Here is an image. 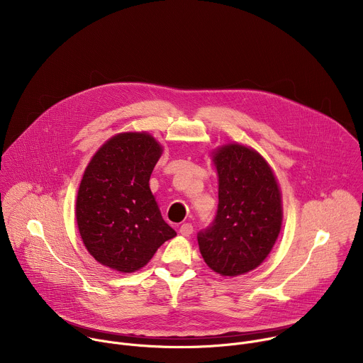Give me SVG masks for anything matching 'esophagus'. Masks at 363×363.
Returning <instances> with one entry per match:
<instances>
[{"label": "esophagus", "instance_id": "34e87169", "mask_svg": "<svg viewBox=\"0 0 363 363\" xmlns=\"http://www.w3.org/2000/svg\"><path fill=\"white\" fill-rule=\"evenodd\" d=\"M192 231H194V227H192V224H189V223L182 224L181 228H179V234L184 235V237H189V235L192 234Z\"/></svg>", "mask_w": 363, "mask_h": 363}]
</instances>
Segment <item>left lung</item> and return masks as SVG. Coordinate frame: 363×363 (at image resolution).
Masks as SVG:
<instances>
[{
    "label": "left lung",
    "mask_w": 363,
    "mask_h": 363,
    "mask_svg": "<svg viewBox=\"0 0 363 363\" xmlns=\"http://www.w3.org/2000/svg\"><path fill=\"white\" fill-rule=\"evenodd\" d=\"M218 208L199 231L205 263L223 276H238L260 266L281 228V195L267 162L242 145H227L214 155Z\"/></svg>",
    "instance_id": "1"
}]
</instances>
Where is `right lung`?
Instances as JSON below:
<instances>
[{
	"label": "right lung",
	"mask_w": 363,
	"mask_h": 363,
	"mask_svg": "<svg viewBox=\"0 0 363 363\" xmlns=\"http://www.w3.org/2000/svg\"><path fill=\"white\" fill-rule=\"evenodd\" d=\"M161 153L160 143L145 132L121 133L103 145L86 168L76 218L87 251L100 264L136 272L177 235L149 188Z\"/></svg>",
	"instance_id": "obj_1"
}]
</instances>
